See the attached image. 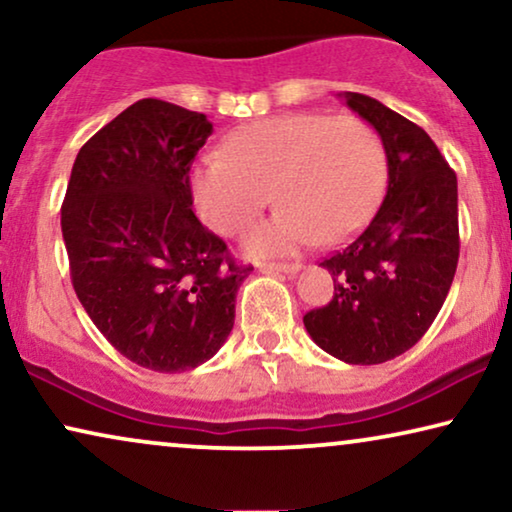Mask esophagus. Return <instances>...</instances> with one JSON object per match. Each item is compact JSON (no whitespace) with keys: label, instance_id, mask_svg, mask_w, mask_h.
<instances>
[{"label":"esophagus","instance_id":"34e87169","mask_svg":"<svg viewBox=\"0 0 512 512\" xmlns=\"http://www.w3.org/2000/svg\"><path fill=\"white\" fill-rule=\"evenodd\" d=\"M303 265L300 263H263L261 270L263 272H270V275H279V272H284V275H296L300 272Z\"/></svg>","mask_w":512,"mask_h":512}]
</instances>
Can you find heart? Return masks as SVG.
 Wrapping results in <instances>:
<instances>
[{
  "label": "heart",
  "instance_id": "obj_1",
  "mask_svg": "<svg viewBox=\"0 0 512 512\" xmlns=\"http://www.w3.org/2000/svg\"><path fill=\"white\" fill-rule=\"evenodd\" d=\"M387 156L373 125L356 116L286 114L230 132L223 153L191 170L195 212L221 235L247 230L268 207L279 212L249 233L251 256H279L319 240H345L382 198Z\"/></svg>",
  "mask_w": 512,
  "mask_h": 512
}]
</instances>
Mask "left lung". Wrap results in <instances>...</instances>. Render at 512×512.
I'll list each match as a JSON object with an SVG mask.
<instances>
[{
  "label": "left lung",
  "mask_w": 512,
  "mask_h": 512,
  "mask_svg": "<svg viewBox=\"0 0 512 512\" xmlns=\"http://www.w3.org/2000/svg\"><path fill=\"white\" fill-rule=\"evenodd\" d=\"M342 97L382 139L387 195L363 233L321 263L333 300L303 324L335 359L375 366L417 345L445 303L459 261L457 174L419 125L368 95Z\"/></svg>",
  "instance_id": "left-lung-1"
}]
</instances>
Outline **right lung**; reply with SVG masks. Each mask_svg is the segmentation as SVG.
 Listing matches in <instances>:
<instances>
[{"mask_svg": "<svg viewBox=\"0 0 512 512\" xmlns=\"http://www.w3.org/2000/svg\"><path fill=\"white\" fill-rule=\"evenodd\" d=\"M209 135L205 114L139 100L81 146L62 202L83 310L125 359L156 373L219 352L251 272L193 214L188 172Z\"/></svg>", "mask_w": 512, "mask_h": 512, "instance_id": "1", "label": "right lung"}]
</instances>
